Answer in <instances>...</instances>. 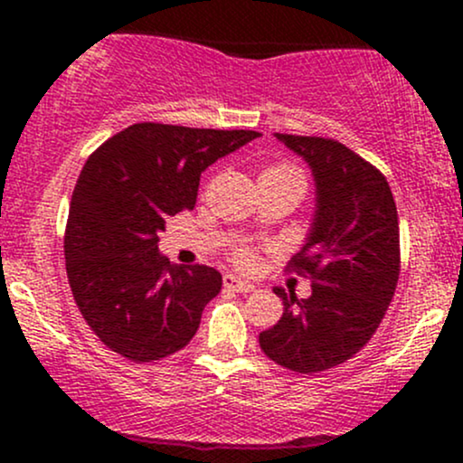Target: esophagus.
Instances as JSON below:
<instances>
[{
	"label": "esophagus",
	"mask_w": 463,
	"mask_h": 463,
	"mask_svg": "<svg viewBox=\"0 0 463 463\" xmlns=\"http://www.w3.org/2000/svg\"><path fill=\"white\" fill-rule=\"evenodd\" d=\"M223 287L231 288V291H237V293L255 291V284L246 282V279H241V278H235V275H223Z\"/></svg>",
	"instance_id": "34e87169"
}]
</instances>
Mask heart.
I'll return each mask as SVG.
<instances>
[{"mask_svg": "<svg viewBox=\"0 0 463 463\" xmlns=\"http://www.w3.org/2000/svg\"><path fill=\"white\" fill-rule=\"evenodd\" d=\"M264 175H300L302 176V172L298 170L296 165H288V163H275V165H270ZM232 258H235L237 266H241V269H250V266L255 264V250L250 249V246H241V249L235 250Z\"/></svg>", "mask_w": 463, "mask_h": 463, "instance_id": "obj_1", "label": "heart"}]
</instances>
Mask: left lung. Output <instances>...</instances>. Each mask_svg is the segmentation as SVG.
<instances>
[{
    "label": "left lung",
    "mask_w": 463,
    "mask_h": 463,
    "mask_svg": "<svg viewBox=\"0 0 463 463\" xmlns=\"http://www.w3.org/2000/svg\"><path fill=\"white\" fill-rule=\"evenodd\" d=\"M275 137L314 172V223L288 261L311 279V296L273 288L284 314L261 331L260 347L278 365L314 374L349 361L381 325L399 282V214L385 176L343 143Z\"/></svg>",
    "instance_id": "left-lung-1"
}]
</instances>
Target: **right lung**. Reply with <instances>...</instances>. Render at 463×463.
Returning <instances> with one entry per match:
<instances>
[{"label":"right lung","mask_w":463,"mask_h":463,"mask_svg":"<svg viewBox=\"0 0 463 463\" xmlns=\"http://www.w3.org/2000/svg\"><path fill=\"white\" fill-rule=\"evenodd\" d=\"M258 137L137 123L87 158L69 208L64 260L82 318L111 352L161 361L197 334L222 275L203 264L172 266L158 253V235L167 219L194 208L205 167Z\"/></svg>","instance_id":"1"}]
</instances>
